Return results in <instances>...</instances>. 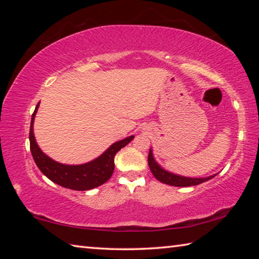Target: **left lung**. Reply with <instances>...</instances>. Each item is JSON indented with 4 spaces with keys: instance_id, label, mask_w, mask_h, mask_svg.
Returning a JSON list of instances; mask_svg holds the SVG:
<instances>
[{
    "instance_id": "left-lung-1",
    "label": "left lung",
    "mask_w": 259,
    "mask_h": 259,
    "mask_svg": "<svg viewBox=\"0 0 259 259\" xmlns=\"http://www.w3.org/2000/svg\"><path fill=\"white\" fill-rule=\"evenodd\" d=\"M148 165H150V169L157 181H160L161 183L168 184V185L171 186H181V187H185V186H195L199 185L201 183H204L211 179L213 176L210 177H205V178H188V177H183V176H178V175H175L171 172H168L166 170L162 169L161 166L156 163L154 157H153L152 151L150 150V153H148Z\"/></svg>"
}]
</instances>
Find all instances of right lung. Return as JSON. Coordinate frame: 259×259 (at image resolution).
Returning <instances> with one entry per match:
<instances>
[{
	"label": "right lung",
	"instance_id": "right-lung-1",
	"mask_svg": "<svg viewBox=\"0 0 259 259\" xmlns=\"http://www.w3.org/2000/svg\"><path fill=\"white\" fill-rule=\"evenodd\" d=\"M38 104L35 107L32 121H30L29 147L35 163L41 170V172L49 178L51 182L74 191H88L106 183L114 171V156L122 147L128 145L134 139V136H130L128 138L113 144L106 152L89 163L80 165L61 164L46 155L37 146L36 140H35L33 123Z\"/></svg>",
	"mask_w": 259,
	"mask_h": 259
}]
</instances>
